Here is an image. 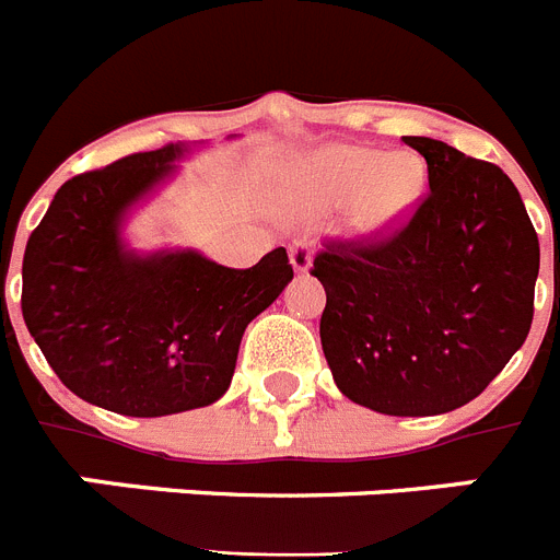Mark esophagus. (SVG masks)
<instances>
[{"label":"esophagus","mask_w":560,"mask_h":560,"mask_svg":"<svg viewBox=\"0 0 560 560\" xmlns=\"http://www.w3.org/2000/svg\"><path fill=\"white\" fill-rule=\"evenodd\" d=\"M291 255V266H294V271H308L311 269V260H314V249H311V241H305V237H300V241H294L289 249Z\"/></svg>","instance_id":"1"}]
</instances>
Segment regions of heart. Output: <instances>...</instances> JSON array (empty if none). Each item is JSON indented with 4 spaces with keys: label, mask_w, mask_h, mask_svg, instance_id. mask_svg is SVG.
Returning <instances> with one entry per match:
<instances>
[{
    "label": "heart",
    "mask_w": 560,
    "mask_h": 560,
    "mask_svg": "<svg viewBox=\"0 0 560 560\" xmlns=\"http://www.w3.org/2000/svg\"><path fill=\"white\" fill-rule=\"evenodd\" d=\"M429 173L412 151L384 153L368 145H330L316 151L296 173V196L311 212L348 205L345 226L359 241H378L412 219Z\"/></svg>",
    "instance_id": "obj_1"
}]
</instances>
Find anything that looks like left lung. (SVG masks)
Wrapping results in <instances>:
<instances>
[{"mask_svg":"<svg viewBox=\"0 0 560 560\" xmlns=\"http://www.w3.org/2000/svg\"><path fill=\"white\" fill-rule=\"evenodd\" d=\"M429 196L378 244H330L311 275L336 387L381 415H443L477 398L530 334L538 235L491 162L429 137Z\"/></svg>","mask_w":560,"mask_h":560,"instance_id":"8db88e82","label":"left lung"}]
</instances>
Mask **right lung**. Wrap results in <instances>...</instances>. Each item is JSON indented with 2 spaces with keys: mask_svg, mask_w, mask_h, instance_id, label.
<instances>
[{
  "mask_svg": "<svg viewBox=\"0 0 560 560\" xmlns=\"http://www.w3.org/2000/svg\"><path fill=\"white\" fill-rule=\"evenodd\" d=\"M192 148L171 142L69 179L24 249L30 336L63 387L108 412L162 418L215 404L246 325L294 277L283 246L252 269L196 249L128 246L131 210Z\"/></svg>",
  "mask_w": 560,
  "mask_h": 560,
  "instance_id": "1",
  "label": "right lung"
}]
</instances>
